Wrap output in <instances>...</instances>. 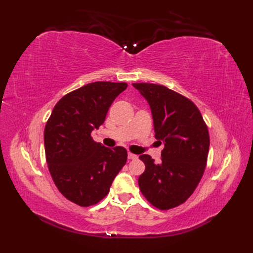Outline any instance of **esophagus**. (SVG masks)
<instances>
[{
    "instance_id": "34e87169",
    "label": "esophagus",
    "mask_w": 253,
    "mask_h": 253,
    "mask_svg": "<svg viewBox=\"0 0 253 253\" xmlns=\"http://www.w3.org/2000/svg\"><path fill=\"white\" fill-rule=\"evenodd\" d=\"M127 158H128V159H137V158H138V156L135 155V154H132V153H128V154H127Z\"/></svg>"
}]
</instances>
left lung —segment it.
Returning a JSON list of instances; mask_svg holds the SVG:
<instances>
[{"mask_svg": "<svg viewBox=\"0 0 253 253\" xmlns=\"http://www.w3.org/2000/svg\"><path fill=\"white\" fill-rule=\"evenodd\" d=\"M132 85L148 101L155 138L165 145L158 165L150 155L139 156L145 165L139 189L156 208H175L192 195L203 177L210 145L208 127L197 106L185 96L159 84Z\"/></svg>", "mask_w": 253, "mask_h": 253, "instance_id": "obj_1", "label": "left lung"}]
</instances>
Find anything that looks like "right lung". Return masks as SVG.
<instances>
[{"mask_svg": "<svg viewBox=\"0 0 253 253\" xmlns=\"http://www.w3.org/2000/svg\"><path fill=\"white\" fill-rule=\"evenodd\" d=\"M126 87L125 82L88 83L61 98L45 126V156L52 180L61 194L81 207L104 198L126 163L125 148H106L90 136Z\"/></svg>", "mask_w": 253, "mask_h": 253, "instance_id": "obj_1", "label": "right lung"}]
</instances>
